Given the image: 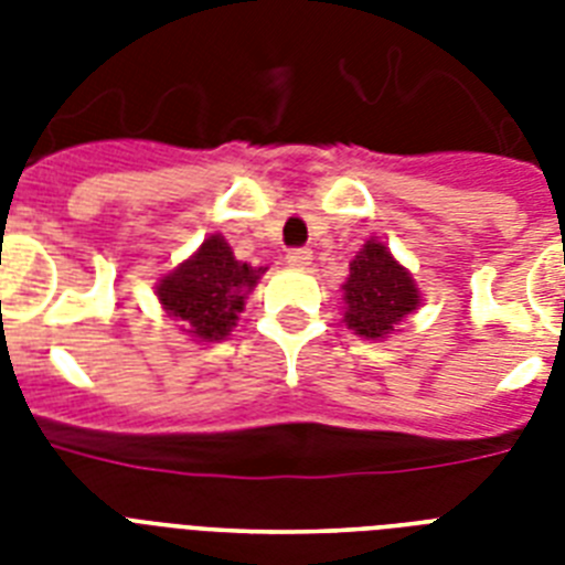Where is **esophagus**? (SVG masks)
Returning a JSON list of instances; mask_svg holds the SVG:
<instances>
[{
  "instance_id": "1",
  "label": "esophagus",
  "mask_w": 565,
  "mask_h": 565,
  "mask_svg": "<svg viewBox=\"0 0 565 565\" xmlns=\"http://www.w3.org/2000/svg\"><path fill=\"white\" fill-rule=\"evenodd\" d=\"M310 260H313V252H310V248H292L290 255H287V264H290L292 269H308Z\"/></svg>"
}]
</instances>
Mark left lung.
<instances>
[{
  "mask_svg": "<svg viewBox=\"0 0 565 565\" xmlns=\"http://www.w3.org/2000/svg\"><path fill=\"white\" fill-rule=\"evenodd\" d=\"M343 290V322L363 340H386L404 319L422 308L419 284L377 237H370L349 264Z\"/></svg>",
  "mask_w": 565,
  "mask_h": 565,
  "instance_id": "obj_1",
  "label": "left lung"
}]
</instances>
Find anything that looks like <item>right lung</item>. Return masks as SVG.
<instances>
[{"label": "right lung", "mask_w": 565, "mask_h": 565, "mask_svg": "<svg viewBox=\"0 0 565 565\" xmlns=\"http://www.w3.org/2000/svg\"><path fill=\"white\" fill-rule=\"evenodd\" d=\"M266 266L243 264L222 234L204 237L188 260L172 266L154 284L167 317L195 343H220L237 328L248 292L255 290Z\"/></svg>", "instance_id": "add662e5"}]
</instances>
